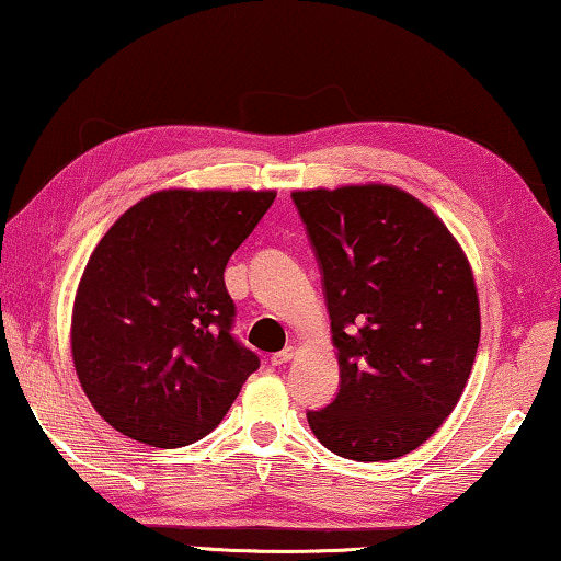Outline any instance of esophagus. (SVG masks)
Wrapping results in <instances>:
<instances>
[{
	"label": "esophagus",
	"mask_w": 561,
	"mask_h": 561,
	"mask_svg": "<svg viewBox=\"0 0 561 561\" xmlns=\"http://www.w3.org/2000/svg\"><path fill=\"white\" fill-rule=\"evenodd\" d=\"M295 354H297V346H284L282 352H277V354H272V364L274 367H279V364H287L289 359H295Z\"/></svg>",
	"instance_id": "esophagus-1"
}]
</instances>
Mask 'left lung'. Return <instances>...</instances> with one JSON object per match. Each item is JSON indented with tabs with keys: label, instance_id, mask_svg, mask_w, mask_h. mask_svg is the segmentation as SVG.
<instances>
[{
	"label": "left lung",
	"instance_id": "left-lung-1",
	"mask_svg": "<svg viewBox=\"0 0 561 561\" xmlns=\"http://www.w3.org/2000/svg\"><path fill=\"white\" fill-rule=\"evenodd\" d=\"M314 247L340 394L307 412L344 459L404 457L439 430L465 392L479 346V297L444 221L392 184L291 192Z\"/></svg>",
	"mask_w": 561,
	"mask_h": 561
}]
</instances>
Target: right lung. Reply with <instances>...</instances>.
Instances as JSON below:
<instances>
[{
	"mask_svg": "<svg viewBox=\"0 0 561 561\" xmlns=\"http://www.w3.org/2000/svg\"><path fill=\"white\" fill-rule=\"evenodd\" d=\"M277 192L162 190L114 221L79 279L72 359L124 437L186 447L221 422L260 357L232 336L225 270Z\"/></svg>",
	"mask_w": 561,
	"mask_h": 561,
	"instance_id": "add662e5",
	"label": "right lung"
}]
</instances>
